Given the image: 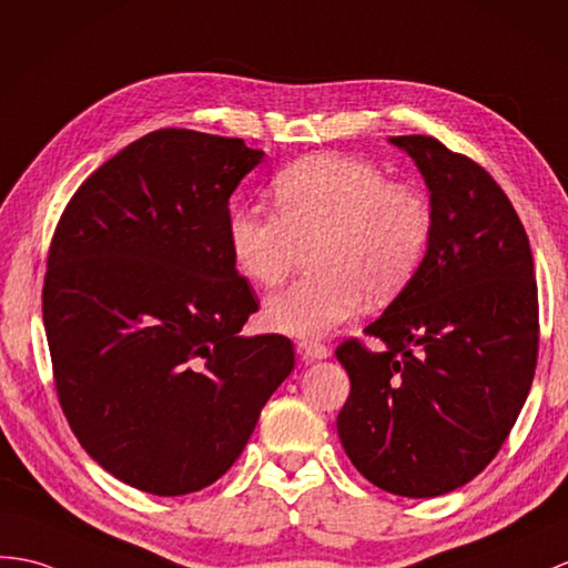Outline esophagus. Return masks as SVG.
I'll list each match as a JSON object with an SVG mask.
<instances>
[{
  "label": "esophagus",
  "mask_w": 568,
  "mask_h": 568,
  "mask_svg": "<svg viewBox=\"0 0 568 568\" xmlns=\"http://www.w3.org/2000/svg\"><path fill=\"white\" fill-rule=\"evenodd\" d=\"M297 353L305 361H322L328 355V348L322 344V341H312V338H302L297 341Z\"/></svg>",
  "instance_id": "esophagus-1"
}]
</instances>
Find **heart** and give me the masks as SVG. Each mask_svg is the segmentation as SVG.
Here are the masks:
<instances>
[{"instance_id": "b5f03b06", "label": "heart", "mask_w": 568, "mask_h": 568, "mask_svg": "<svg viewBox=\"0 0 568 568\" xmlns=\"http://www.w3.org/2000/svg\"><path fill=\"white\" fill-rule=\"evenodd\" d=\"M275 213L234 207L227 244L236 268L258 287H275L310 246L312 273L266 300V322L290 336H320L397 297L414 281L433 234V207L414 183L387 181L371 162L312 154L271 183Z\"/></svg>"}]
</instances>
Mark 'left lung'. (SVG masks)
<instances>
[{
	"label": "left lung",
	"instance_id": "8db88e82",
	"mask_svg": "<svg viewBox=\"0 0 568 568\" xmlns=\"http://www.w3.org/2000/svg\"><path fill=\"white\" fill-rule=\"evenodd\" d=\"M430 191L424 263L361 338L336 348L351 394L336 428L367 481L440 496L491 463L530 392L539 305L530 242L489 171L430 135L389 138Z\"/></svg>",
	"mask_w": 568,
	"mask_h": 568
}]
</instances>
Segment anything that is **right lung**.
<instances>
[{"mask_svg": "<svg viewBox=\"0 0 568 568\" xmlns=\"http://www.w3.org/2000/svg\"><path fill=\"white\" fill-rule=\"evenodd\" d=\"M261 156L154 130L77 189L52 234L43 324L62 414L140 491L217 481L295 367L290 338L240 334L258 297L230 254V195Z\"/></svg>", "mask_w": 568, "mask_h": 568, "instance_id": "1", "label": "right lung"}]
</instances>
